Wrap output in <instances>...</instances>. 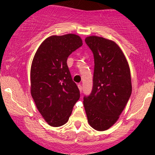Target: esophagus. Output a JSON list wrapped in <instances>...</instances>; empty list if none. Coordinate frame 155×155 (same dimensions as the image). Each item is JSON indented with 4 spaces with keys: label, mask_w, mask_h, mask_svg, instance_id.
Returning <instances> with one entry per match:
<instances>
[{
    "label": "esophagus",
    "mask_w": 155,
    "mask_h": 155,
    "mask_svg": "<svg viewBox=\"0 0 155 155\" xmlns=\"http://www.w3.org/2000/svg\"><path fill=\"white\" fill-rule=\"evenodd\" d=\"M78 87H79L80 92H82V86H81V84H78Z\"/></svg>",
    "instance_id": "34e87169"
}]
</instances>
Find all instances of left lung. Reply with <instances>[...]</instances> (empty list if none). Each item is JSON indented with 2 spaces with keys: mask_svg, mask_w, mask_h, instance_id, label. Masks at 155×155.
I'll list each match as a JSON object with an SVG mask.
<instances>
[{
  "mask_svg": "<svg viewBox=\"0 0 155 155\" xmlns=\"http://www.w3.org/2000/svg\"><path fill=\"white\" fill-rule=\"evenodd\" d=\"M85 42L93 53L95 67L92 90L84 97V106L92 128L106 130L117 122L130 97V71L114 41L92 35Z\"/></svg>",
  "mask_w": 155,
  "mask_h": 155,
  "instance_id": "left-lung-1",
  "label": "left lung"
}]
</instances>
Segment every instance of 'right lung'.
Masks as SVG:
<instances>
[{
	"mask_svg": "<svg viewBox=\"0 0 155 155\" xmlns=\"http://www.w3.org/2000/svg\"><path fill=\"white\" fill-rule=\"evenodd\" d=\"M82 44L76 34L51 35L42 42L32 62L31 95L38 111L53 127L66 123L80 97L67 59Z\"/></svg>",
	"mask_w": 155,
	"mask_h": 155,
	"instance_id": "right-lung-1",
	"label": "right lung"
}]
</instances>
